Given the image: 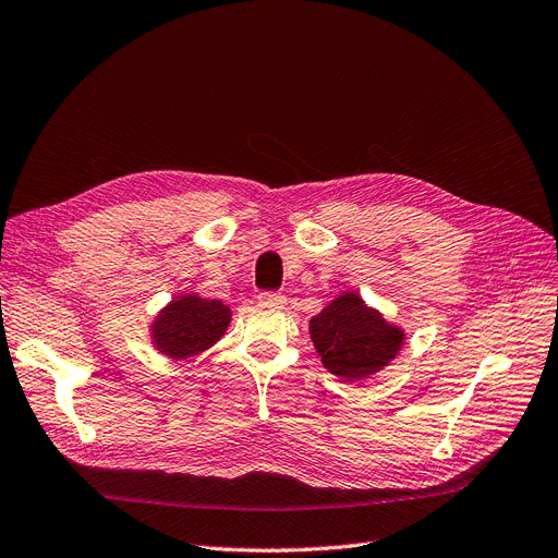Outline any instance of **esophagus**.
<instances>
[{
    "mask_svg": "<svg viewBox=\"0 0 558 558\" xmlns=\"http://www.w3.org/2000/svg\"><path fill=\"white\" fill-rule=\"evenodd\" d=\"M257 301L264 303V305H284V296L280 292H269V289H264V292H259Z\"/></svg>",
    "mask_w": 558,
    "mask_h": 558,
    "instance_id": "34e87169",
    "label": "esophagus"
}]
</instances>
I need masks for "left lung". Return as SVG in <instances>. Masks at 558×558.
<instances>
[{
    "instance_id": "left-lung-1",
    "label": "left lung",
    "mask_w": 558,
    "mask_h": 558,
    "mask_svg": "<svg viewBox=\"0 0 558 558\" xmlns=\"http://www.w3.org/2000/svg\"><path fill=\"white\" fill-rule=\"evenodd\" d=\"M310 337L324 367L347 380L365 378L390 362L401 349L403 332L362 303L344 294L310 319Z\"/></svg>"
}]
</instances>
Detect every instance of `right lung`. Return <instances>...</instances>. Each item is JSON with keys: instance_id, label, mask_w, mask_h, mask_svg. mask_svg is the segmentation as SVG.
Listing matches in <instances>:
<instances>
[{"instance_id": "1", "label": "right lung", "mask_w": 558, "mask_h": 558, "mask_svg": "<svg viewBox=\"0 0 558 558\" xmlns=\"http://www.w3.org/2000/svg\"><path fill=\"white\" fill-rule=\"evenodd\" d=\"M230 324V310L221 301L184 296L168 305L153 326V339L171 357L198 355L219 339Z\"/></svg>"}]
</instances>
